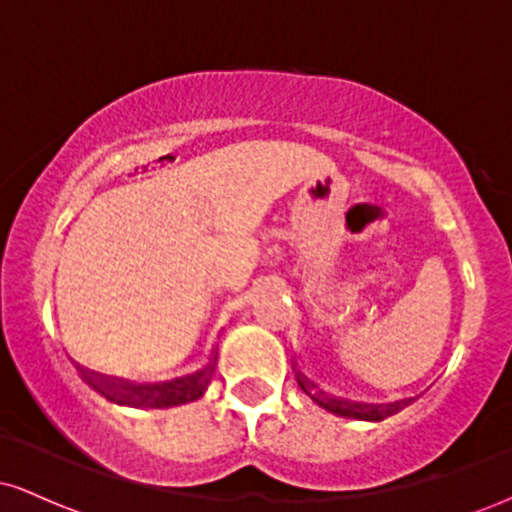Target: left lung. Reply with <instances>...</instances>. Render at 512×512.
I'll return each mask as SVG.
<instances>
[{"label":"left lung","mask_w":512,"mask_h":512,"mask_svg":"<svg viewBox=\"0 0 512 512\" xmlns=\"http://www.w3.org/2000/svg\"><path fill=\"white\" fill-rule=\"evenodd\" d=\"M298 385H301L310 395V399L320 404V407H325L327 411H332V414L337 416H351V419L383 421L387 416L397 414L402 407H407V399H402V402H392V404H358V402H346V399L327 397L325 392L317 390L315 385H310L308 380H305V375L301 373H298Z\"/></svg>","instance_id":"left-lung-1"}]
</instances>
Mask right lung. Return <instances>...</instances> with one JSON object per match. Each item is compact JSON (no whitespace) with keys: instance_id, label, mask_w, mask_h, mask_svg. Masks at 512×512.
I'll return each instance as SVG.
<instances>
[{"instance_id":"right-lung-1","label":"right lung","mask_w":512,"mask_h":512,"mask_svg":"<svg viewBox=\"0 0 512 512\" xmlns=\"http://www.w3.org/2000/svg\"><path fill=\"white\" fill-rule=\"evenodd\" d=\"M216 368V351L211 354L209 363L204 368H199L197 373L185 375V378L170 380V383H156V385H132L125 380L110 378V375L93 373V370L81 368V375L101 392L103 397H108L110 402L125 404V407H137V409H166V407H178V404L195 402L204 395L207 390L211 373Z\"/></svg>"}]
</instances>
